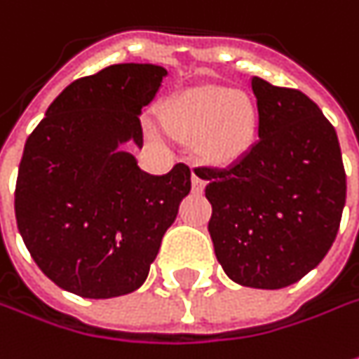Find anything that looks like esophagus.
I'll list each match as a JSON object with an SVG mask.
<instances>
[{"label":"esophagus","instance_id":"esophagus-1","mask_svg":"<svg viewBox=\"0 0 359 359\" xmlns=\"http://www.w3.org/2000/svg\"><path fill=\"white\" fill-rule=\"evenodd\" d=\"M192 189L196 192H201L204 189V180L201 175H196V172H192Z\"/></svg>","mask_w":359,"mask_h":359}]
</instances>
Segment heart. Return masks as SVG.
Returning a JSON list of instances; mask_svg holds the SVG:
<instances>
[{"label":"heart","mask_w":359,"mask_h":359,"mask_svg":"<svg viewBox=\"0 0 359 359\" xmlns=\"http://www.w3.org/2000/svg\"><path fill=\"white\" fill-rule=\"evenodd\" d=\"M163 125L182 139H198L204 155L217 161L238 156L252 142L256 109L242 91L204 89L170 101ZM151 130H158L151 125Z\"/></svg>","instance_id":"b5f03b06"}]
</instances>
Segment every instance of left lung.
Instances as JSON below:
<instances>
[{
    "instance_id": "obj_1",
    "label": "left lung",
    "mask_w": 359,
    "mask_h": 359,
    "mask_svg": "<svg viewBox=\"0 0 359 359\" xmlns=\"http://www.w3.org/2000/svg\"><path fill=\"white\" fill-rule=\"evenodd\" d=\"M258 141L229 167H198L226 276L278 290L324 260L340 229L346 170L336 129L298 89L254 77Z\"/></svg>"
}]
</instances>
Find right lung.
Masks as SVG:
<instances>
[{"mask_svg": "<svg viewBox=\"0 0 359 359\" xmlns=\"http://www.w3.org/2000/svg\"><path fill=\"white\" fill-rule=\"evenodd\" d=\"M167 71L121 63L65 87L25 141L15 182L21 238L45 276L83 298L135 292L191 192L184 163L153 177L121 142L142 147L141 111Z\"/></svg>", "mask_w": 359, "mask_h": 359, "instance_id": "add662e5", "label": "right lung"}]
</instances>
